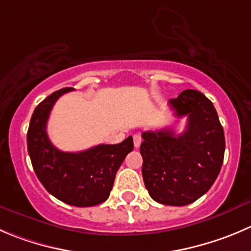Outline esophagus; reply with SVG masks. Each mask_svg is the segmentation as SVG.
Returning <instances> with one entry per match:
<instances>
[{"mask_svg":"<svg viewBox=\"0 0 251 251\" xmlns=\"http://www.w3.org/2000/svg\"><path fill=\"white\" fill-rule=\"evenodd\" d=\"M133 142H134V147L138 149V148L140 147V144H142V138H140V135L135 134L134 137H133Z\"/></svg>","mask_w":251,"mask_h":251,"instance_id":"34e87169","label":"esophagus"}]
</instances>
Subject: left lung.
I'll list each match as a JSON object with an SVG mask.
<instances>
[{
  "instance_id": "1",
  "label": "left lung",
  "mask_w": 251,
  "mask_h": 251,
  "mask_svg": "<svg viewBox=\"0 0 251 251\" xmlns=\"http://www.w3.org/2000/svg\"><path fill=\"white\" fill-rule=\"evenodd\" d=\"M169 104L176 117H187V124L177 135L173 129L143 133V180L154 201L186 206L216 181L226 139L213 103L200 91L185 90Z\"/></svg>"
}]
</instances>
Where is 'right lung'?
<instances>
[{
  "instance_id": "add662e5",
  "label": "right lung",
  "mask_w": 251,
  "mask_h": 251,
  "mask_svg": "<svg viewBox=\"0 0 251 251\" xmlns=\"http://www.w3.org/2000/svg\"><path fill=\"white\" fill-rule=\"evenodd\" d=\"M73 90L52 92L34 109L27 133L28 154L35 175L50 195L70 206L91 207L108 199L119 166L133 150V138L78 152L54 147L48 138V118L59 97Z\"/></svg>"
}]
</instances>
